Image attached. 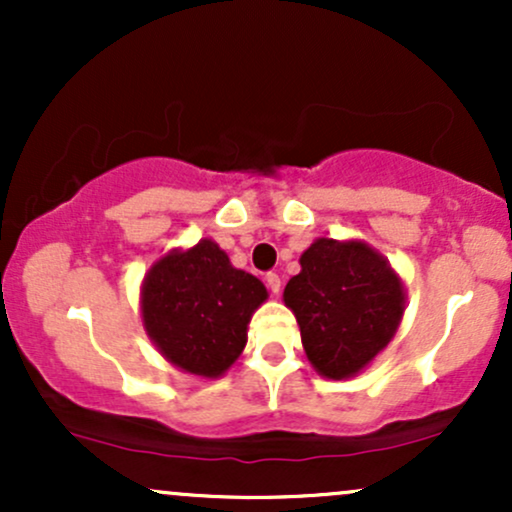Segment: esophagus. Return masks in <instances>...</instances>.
Returning <instances> with one entry per match:
<instances>
[{"instance_id": "obj_1", "label": "esophagus", "mask_w": 512, "mask_h": 512, "mask_svg": "<svg viewBox=\"0 0 512 512\" xmlns=\"http://www.w3.org/2000/svg\"><path fill=\"white\" fill-rule=\"evenodd\" d=\"M264 284H267V289H269V293H272V296H279V291H281L279 274L267 272V274H264Z\"/></svg>"}]
</instances>
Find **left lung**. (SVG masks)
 <instances>
[{
    "label": "left lung",
    "instance_id": "left-lung-1",
    "mask_svg": "<svg viewBox=\"0 0 512 512\" xmlns=\"http://www.w3.org/2000/svg\"><path fill=\"white\" fill-rule=\"evenodd\" d=\"M284 303L317 373L342 380L366 368L395 337L404 289L366 243L320 238L301 255V274L286 284Z\"/></svg>",
    "mask_w": 512,
    "mask_h": 512
}]
</instances>
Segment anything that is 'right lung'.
Wrapping results in <instances>:
<instances>
[{"label": "right lung", "instance_id": "right-lung-1", "mask_svg": "<svg viewBox=\"0 0 512 512\" xmlns=\"http://www.w3.org/2000/svg\"><path fill=\"white\" fill-rule=\"evenodd\" d=\"M264 301L267 289L257 276L233 267L214 240H202L151 267L142 289V317L173 366L216 378L245 349L248 322Z\"/></svg>", "mask_w": 512, "mask_h": 512}]
</instances>
